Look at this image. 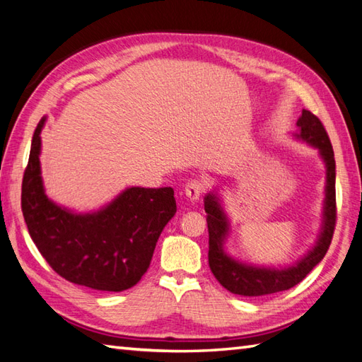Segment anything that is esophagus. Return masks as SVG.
Instances as JSON below:
<instances>
[{"mask_svg": "<svg viewBox=\"0 0 362 362\" xmlns=\"http://www.w3.org/2000/svg\"><path fill=\"white\" fill-rule=\"evenodd\" d=\"M202 192H204V183L199 180H191L188 182L187 187H185V196L188 197L191 204H194V202L200 199Z\"/></svg>", "mask_w": 362, "mask_h": 362, "instance_id": "esophagus-1", "label": "esophagus"}]
</instances>
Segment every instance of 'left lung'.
I'll list each match as a JSON object with an SVG mask.
<instances>
[{
  "label": "left lung",
  "instance_id": "8db88e82",
  "mask_svg": "<svg viewBox=\"0 0 362 362\" xmlns=\"http://www.w3.org/2000/svg\"><path fill=\"white\" fill-rule=\"evenodd\" d=\"M296 124L299 132L295 134V137L316 148L325 165V197L321 231H319L312 250L302 256L298 262L290 267L274 268L251 265L231 257L223 247L230 236V219L223 211L217 191L208 192L204 199L209 234V268L222 287L234 295L264 296L295 287L321 262L330 247L336 223V165L333 148L321 120L310 111L304 109Z\"/></svg>",
  "mask_w": 362,
  "mask_h": 362
}]
</instances>
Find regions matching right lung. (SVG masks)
I'll list each match as a JSON object with an SVG mask.
<instances>
[{
    "label": "right lung",
    "instance_id": "add662e5",
    "mask_svg": "<svg viewBox=\"0 0 362 362\" xmlns=\"http://www.w3.org/2000/svg\"><path fill=\"white\" fill-rule=\"evenodd\" d=\"M40 120L23 177L21 208L38 251L62 277L100 291L134 287L149 268L158 236L175 206L174 189L131 187L90 213H75L46 196L41 179Z\"/></svg>",
    "mask_w": 362,
    "mask_h": 362
}]
</instances>
